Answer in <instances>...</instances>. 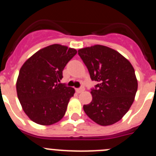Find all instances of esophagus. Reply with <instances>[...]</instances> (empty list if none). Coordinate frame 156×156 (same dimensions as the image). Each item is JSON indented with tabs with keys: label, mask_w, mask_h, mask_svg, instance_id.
Returning a JSON list of instances; mask_svg holds the SVG:
<instances>
[{
	"label": "esophagus",
	"mask_w": 156,
	"mask_h": 156,
	"mask_svg": "<svg viewBox=\"0 0 156 156\" xmlns=\"http://www.w3.org/2000/svg\"><path fill=\"white\" fill-rule=\"evenodd\" d=\"M84 90V87H82L80 88H77V89H76V93H81V92H83Z\"/></svg>",
	"instance_id": "34e87169"
}]
</instances>
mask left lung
<instances>
[{
	"label": "left lung",
	"mask_w": 156,
	"mask_h": 156,
	"mask_svg": "<svg viewBox=\"0 0 156 156\" xmlns=\"http://www.w3.org/2000/svg\"><path fill=\"white\" fill-rule=\"evenodd\" d=\"M92 80L98 82L90 93L92 101L84 105L87 116L101 126L122 119L134 101L137 80L131 63L108 47L94 45L78 50Z\"/></svg>",
	"instance_id": "8db88e82"
}]
</instances>
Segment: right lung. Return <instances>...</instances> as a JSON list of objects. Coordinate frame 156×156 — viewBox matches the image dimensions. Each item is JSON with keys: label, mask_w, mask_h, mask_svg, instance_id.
<instances>
[{"label": "right lung", "mask_w": 156, "mask_h": 156, "mask_svg": "<svg viewBox=\"0 0 156 156\" xmlns=\"http://www.w3.org/2000/svg\"><path fill=\"white\" fill-rule=\"evenodd\" d=\"M76 53L74 48L55 44L37 51L22 66L16 82L18 98L25 113L37 124L52 125L66 114L75 90L58 82Z\"/></svg>", "instance_id": "obj_1"}]
</instances>
